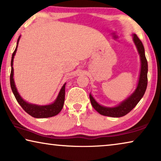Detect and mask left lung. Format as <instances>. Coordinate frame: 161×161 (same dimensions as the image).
Returning <instances> with one entry per match:
<instances>
[{
  "instance_id": "obj_1",
  "label": "left lung",
  "mask_w": 161,
  "mask_h": 161,
  "mask_svg": "<svg viewBox=\"0 0 161 161\" xmlns=\"http://www.w3.org/2000/svg\"><path fill=\"white\" fill-rule=\"evenodd\" d=\"M133 42L137 47L138 53L140 55L141 63H142L137 88H136V91L128 98L121 103L117 106L114 108L102 106L96 102L92 94H89L90 101H91L92 106L101 115L111 116V117H121V116H125L136 107V105L143 97L145 92H146L147 86L148 64H147V61L146 56H145L144 47L142 41L140 40L136 34H133Z\"/></svg>"
}]
</instances>
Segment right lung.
Wrapping results in <instances>:
<instances>
[{"mask_svg": "<svg viewBox=\"0 0 161 161\" xmlns=\"http://www.w3.org/2000/svg\"><path fill=\"white\" fill-rule=\"evenodd\" d=\"M19 37L17 40V44H18ZM17 47L15 48L14 53H12V61H11V66H12V70H11L10 74V85L11 88H12V92L16 98V100L20 106L23 108L24 111L26 113H28L29 115H31L34 118H48L52 117L58 114L59 112L61 111L62 108L64 106V103L65 99V85L66 83L64 84V86L61 88V89L59 92V94L58 97H57L56 100L55 102L52 104L47 105H34L25 102L23 100V99L19 95L18 92H17V88L15 86L14 78H13V75H14V69H13V61H14V55L16 53L17 51Z\"/></svg>", "mask_w": 161, "mask_h": 161, "instance_id": "obj_1", "label": "right lung"}]
</instances>
